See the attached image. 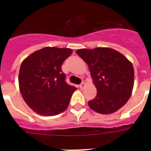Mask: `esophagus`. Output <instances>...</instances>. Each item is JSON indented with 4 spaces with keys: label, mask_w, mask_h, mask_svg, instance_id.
<instances>
[{
    "label": "esophagus",
    "mask_w": 151,
    "mask_h": 151,
    "mask_svg": "<svg viewBox=\"0 0 151 151\" xmlns=\"http://www.w3.org/2000/svg\"><path fill=\"white\" fill-rule=\"evenodd\" d=\"M85 82H82V83H81V84L80 85H79V88H80L81 89H83V88H85Z\"/></svg>",
    "instance_id": "1"
}]
</instances>
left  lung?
<instances>
[{
    "label": "left lung",
    "instance_id": "1",
    "mask_svg": "<svg viewBox=\"0 0 151 151\" xmlns=\"http://www.w3.org/2000/svg\"><path fill=\"white\" fill-rule=\"evenodd\" d=\"M76 53L88 64L97 94L89 107L102 114L122 108L131 96L134 86L133 66L124 55L110 48H81Z\"/></svg>",
    "mask_w": 151,
    "mask_h": 151
}]
</instances>
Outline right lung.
Here are the masks:
<instances>
[{"label": "right lung", "mask_w": 151, "mask_h": 151, "mask_svg": "<svg viewBox=\"0 0 151 151\" xmlns=\"http://www.w3.org/2000/svg\"><path fill=\"white\" fill-rule=\"evenodd\" d=\"M68 48L45 47L22 62L19 86L27 105L43 116H55L68 107L76 88L68 85L61 66L72 54Z\"/></svg>", "instance_id": "obj_1"}]
</instances>
